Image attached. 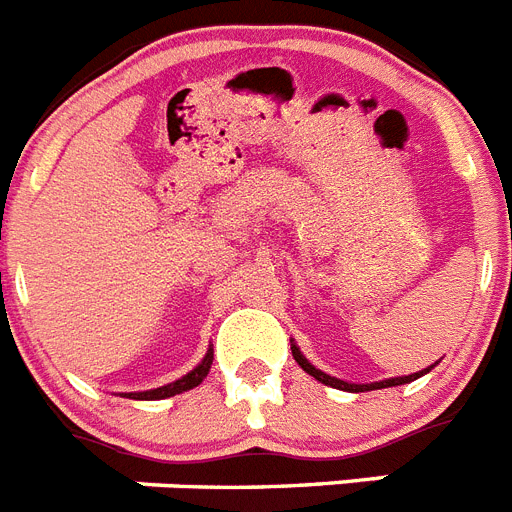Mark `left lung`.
<instances>
[{"label":"left lung","instance_id":"left-lung-1","mask_svg":"<svg viewBox=\"0 0 512 512\" xmlns=\"http://www.w3.org/2000/svg\"><path fill=\"white\" fill-rule=\"evenodd\" d=\"M291 353H293V358H296V363H299V366L304 368V371L309 373V376H314V379L322 381V384L335 386V389H345V391H371V389H386V386H402V384H410V381L420 379L422 373L430 371V368H433V366H430V368H425V371H420V373H412V376H399V379L376 381V384H345V381L332 379V376H327V373H322V371H319V368L311 366V363L306 361V358H304V355H301V350L296 348V345H293V348H291Z\"/></svg>","mask_w":512,"mask_h":512}]
</instances>
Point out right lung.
I'll use <instances>...</instances> for the list:
<instances>
[{"label":"right lung","instance_id":"obj_1","mask_svg":"<svg viewBox=\"0 0 512 512\" xmlns=\"http://www.w3.org/2000/svg\"><path fill=\"white\" fill-rule=\"evenodd\" d=\"M211 361H213V355L208 353L206 358H203L201 366L193 368V371H190L188 376H182V379L172 381V384L162 386V389L139 391V394H128V397H133V399H164V397H175V394H182V391L193 389V386H198L203 379H206L208 368H211Z\"/></svg>","mask_w":512,"mask_h":512}]
</instances>
